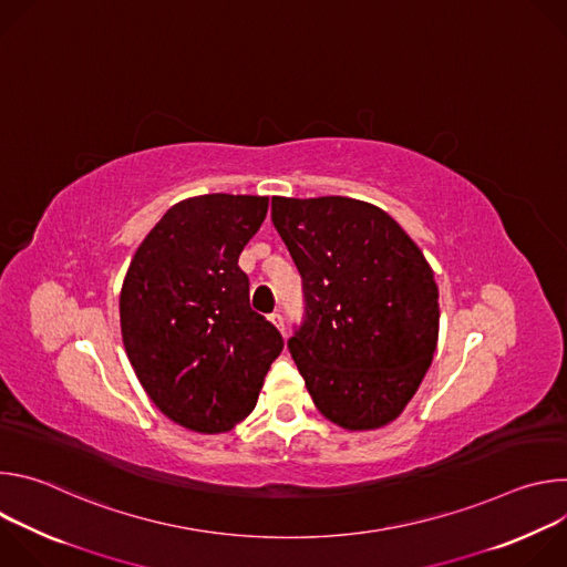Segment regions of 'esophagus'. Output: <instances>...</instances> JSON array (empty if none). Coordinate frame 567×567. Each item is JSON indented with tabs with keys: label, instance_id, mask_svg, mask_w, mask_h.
Segmentation results:
<instances>
[{
	"label": "esophagus",
	"instance_id": "1",
	"mask_svg": "<svg viewBox=\"0 0 567 567\" xmlns=\"http://www.w3.org/2000/svg\"><path fill=\"white\" fill-rule=\"evenodd\" d=\"M269 320H271L274 326L280 330V334H285V318H282V313H278V311H276V313H271V316H269Z\"/></svg>",
	"mask_w": 567,
	"mask_h": 567
}]
</instances>
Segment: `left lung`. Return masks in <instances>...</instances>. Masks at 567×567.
I'll return each instance as SVG.
<instances>
[{"label": "left lung", "mask_w": 567, "mask_h": 567, "mask_svg": "<svg viewBox=\"0 0 567 567\" xmlns=\"http://www.w3.org/2000/svg\"><path fill=\"white\" fill-rule=\"evenodd\" d=\"M271 219L305 289L289 352L320 411L346 431L394 422L440 337L435 274L385 210L350 197H274Z\"/></svg>", "instance_id": "8db88e82"}]
</instances>
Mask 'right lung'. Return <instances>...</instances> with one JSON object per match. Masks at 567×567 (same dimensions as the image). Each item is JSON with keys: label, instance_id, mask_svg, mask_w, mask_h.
I'll use <instances>...</instances> for the list:
<instances>
[{"label": "right lung", "instance_id": "right-lung-1", "mask_svg": "<svg viewBox=\"0 0 567 567\" xmlns=\"http://www.w3.org/2000/svg\"><path fill=\"white\" fill-rule=\"evenodd\" d=\"M269 197H188L138 245L121 287L127 359L156 409L217 435L256 409L282 337L249 305L237 267L267 217Z\"/></svg>", "mask_w": 567, "mask_h": 567}]
</instances>
